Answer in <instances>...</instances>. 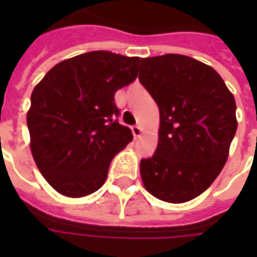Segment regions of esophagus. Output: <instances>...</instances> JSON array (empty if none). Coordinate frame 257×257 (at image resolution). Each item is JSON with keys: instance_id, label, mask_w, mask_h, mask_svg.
<instances>
[{"instance_id": "34e87169", "label": "esophagus", "mask_w": 257, "mask_h": 257, "mask_svg": "<svg viewBox=\"0 0 257 257\" xmlns=\"http://www.w3.org/2000/svg\"><path fill=\"white\" fill-rule=\"evenodd\" d=\"M132 134H134L135 138H139L140 135H142V128H140L139 125H135V126H132Z\"/></svg>"}]
</instances>
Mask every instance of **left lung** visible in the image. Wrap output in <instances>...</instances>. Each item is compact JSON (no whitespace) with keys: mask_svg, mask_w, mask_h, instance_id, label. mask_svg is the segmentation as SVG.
<instances>
[{"mask_svg":"<svg viewBox=\"0 0 257 257\" xmlns=\"http://www.w3.org/2000/svg\"><path fill=\"white\" fill-rule=\"evenodd\" d=\"M139 81L160 108L157 150L140 161L143 184L161 201L187 202L226 164L237 131L234 96L210 66L175 53L140 59Z\"/></svg>","mask_w":257,"mask_h":257,"instance_id":"left-lung-1","label":"left lung"}]
</instances>
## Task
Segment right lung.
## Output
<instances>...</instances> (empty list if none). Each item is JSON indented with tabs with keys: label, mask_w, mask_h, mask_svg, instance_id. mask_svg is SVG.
Returning a JSON list of instances; mask_svg holds the SVG:
<instances>
[{
	"label": "right lung",
	"mask_w": 257,
	"mask_h": 257,
	"mask_svg": "<svg viewBox=\"0 0 257 257\" xmlns=\"http://www.w3.org/2000/svg\"><path fill=\"white\" fill-rule=\"evenodd\" d=\"M140 58L93 51L51 68L31 93V153L53 189L85 197L106 182L110 162L134 139L118 122V89L138 77Z\"/></svg>",
	"instance_id": "right-lung-1"
}]
</instances>
